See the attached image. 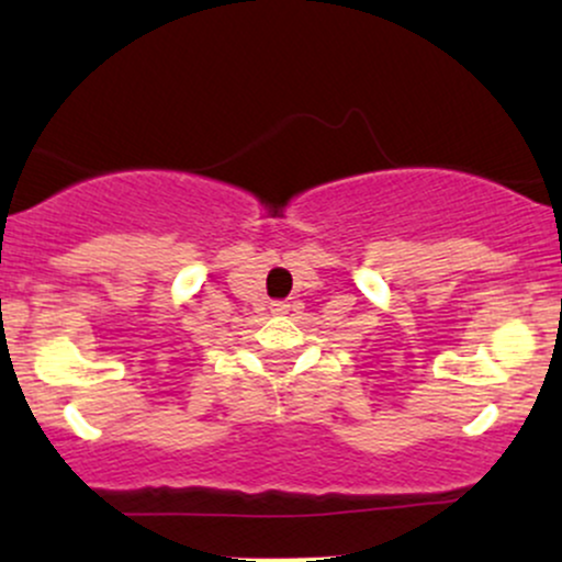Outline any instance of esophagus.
<instances>
[{
	"label": "esophagus",
	"mask_w": 562,
	"mask_h": 562,
	"mask_svg": "<svg viewBox=\"0 0 562 562\" xmlns=\"http://www.w3.org/2000/svg\"><path fill=\"white\" fill-rule=\"evenodd\" d=\"M290 312V303L288 301H274L272 303V314H288Z\"/></svg>",
	"instance_id": "esophagus-1"
}]
</instances>
